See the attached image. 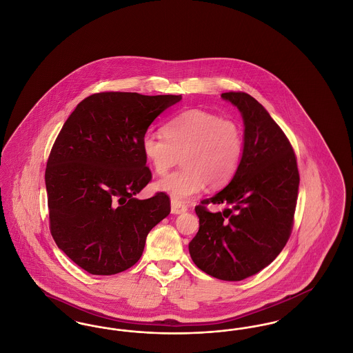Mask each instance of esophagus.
<instances>
[{
	"mask_svg": "<svg viewBox=\"0 0 353 353\" xmlns=\"http://www.w3.org/2000/svg\"><path fill=\"white\" fill-rule=\"evenodd\" d=\"M170 212H172V214H181L186 212V206L181 202L172 201L170 202Z\"/></svg>",
	"mask_w": 353,
	"mask_h": 353,
	"instance_id": "34e87169",
	"label": "esophagus"
}]
</instances>
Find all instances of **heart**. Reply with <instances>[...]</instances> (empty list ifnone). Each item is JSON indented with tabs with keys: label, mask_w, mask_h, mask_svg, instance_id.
Masks as SVG:
<instances>
[{
	"label": "heart",
	"mask_w": 353,
	"mask_h": 353,
	"mask_svg": "<svg viewBox=\"0 0 353 353\" xmlns=\"http://www.w3.org/2000/svg\"><path fill=\"white\" fill-rule=\"evenodd\" d=\"M163 134L164 137L144 134L141 151L159 176L181 160L183 168L154 184L173 201H184L205 185L219 188L228 184L243 156L239 123L203 110H189L172 119Z\"/></svg>",
	"instance_id": "b5f03b06"
}]
</instances>
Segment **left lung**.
Returning <instances> with one entry per match:
<instances>
[{
	"label": "left lung",
	"mask_w": 353,
	"mask_h": 353,
	"mask_svg": "<svg viewBox=\"0 0 353 353\" xmlns=\"http://www.w3.org/2000/svg\"><path fill=\"white\" fill-rule=\"evenodd\" d=\"M243 119V156L232 181L196 206L200 229L189 243L199 269L221 281L249 278L290 238L299 172L292 147L265 107L246 92H225ZM223 204L213 214L206 204Z\"/></svg>",
	"instance_id": "obj_1"
}]
</instances>
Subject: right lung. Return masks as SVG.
<instances>
[{
    "mask_svg": "<svg viewBox=\"0 0 353 353\" xmlns=\"http://www.w3.org/2000/svg\"><path fill=\"white\" fill-rule=\"evenodd\" d=\"M181 95L99 92L65 121L48 160L45 183L51 235L79 268L112 275L140 259L147 235L170 213L164 192L134 196L151 181L141 140Z\"/></svg>",
    "mask_w": 353,
    "mask_h": 353,
    "instance_id": "1",
    "label": "right lung"
}]
</instances>
